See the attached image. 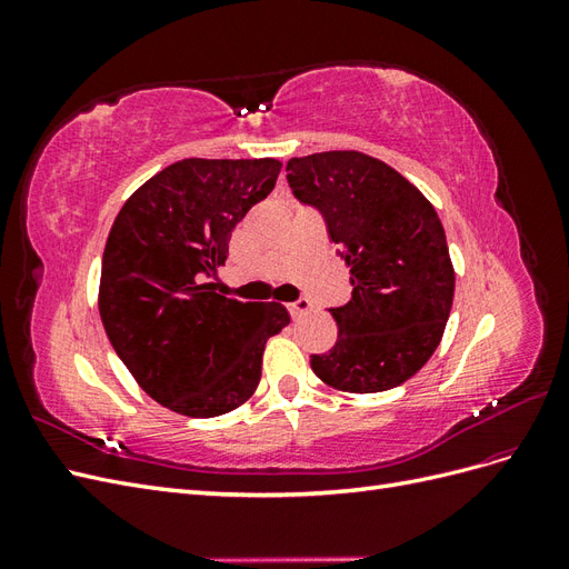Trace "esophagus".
<instances>
[{"label": "esophagus", "instance_id": "34e87169", "mask_svg": "<svg viewBox=\"0 0 569 569\" xmlns=\"http://www.w3.org/2000/svg\"><path fill=\"white\" fill-rule=\"evenodd\" d=\"M287 308H289V313H291V318H301V316H306L308 311H311V308H313V303H311V301H308V299H299V301H295V303H289Z\"/></svg>", "mask_w": 569, "mask_h": 569}]
</instances>
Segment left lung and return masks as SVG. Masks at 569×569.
<instances>
[{"label": "left lung", "mask_w": 569, "mask_h": 569, "mask_svg": "<svg viewBox=\"0 0 569 569\" xmlns=\"http://www.w3.org/2000/svg\"><path fill=\"white\" fill-rule=\"evenodd\" d=\"M295 197L322 213L351 270L353 295L332 308L339 335L311 368L325 385L375 393L403 385L432 353L453 306L443 226L420 189L363 151L289 159Z\"/></svg>", "instance_id": "obj_1"}]
</instances>
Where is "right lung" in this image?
I'll return each instance as SVG.
<instances>
[{
	"label": "right lung",
	"mask_w": 569,
	"mask_h": 569,
	"mask_svg": "<svg viewBox=\"0 0 569 569\" xmlns=\"http://www.w3.org/2000/svg\"><path fill=\"white\" fill-rule=\"evenodd\" d=\"M280 168L278 159H182L134 189L113 220L101 322L134 382L180 416L216 418L247 403L266 341L289 325L282 303L228 299L206 282Z\"/></svg>",
	"instance_id": "add662e5"
}]
</instances>
